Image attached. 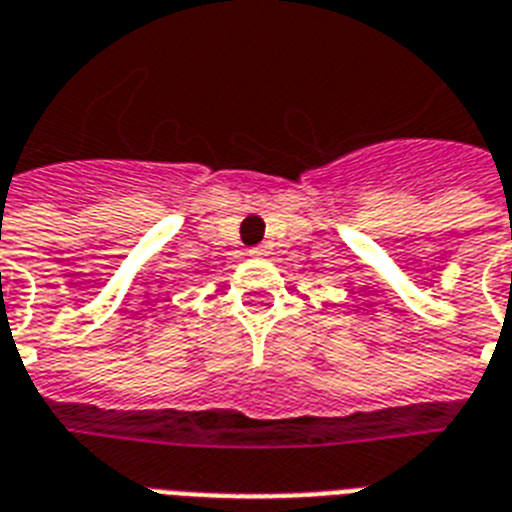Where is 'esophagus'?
I'll use <instances>...</instances> for the list:
<instances>
[{"label": "esophagus", "mask_w": 512, "mask_h": 512, "mask_svg": "<svg viewBox=\"0 0 512 512\" xmlns=\"http://www.w3.org/2000/svg\"><path fill=\"white\" fill-rule=\"evenodd\" d=\"M248 253H251L253 259H261V256H267V245H256V248H251Z\"/></svg>", "instance_id": "1"}]
</instances>
